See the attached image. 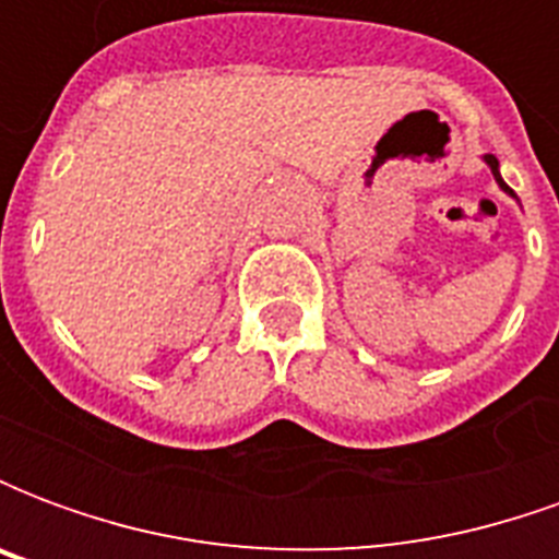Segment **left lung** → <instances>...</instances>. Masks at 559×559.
Here are the masks:
<instances>
[{"mask_svg":"<svg viewBox=\"0 0 559 559\" xmlns=\"http://www.w3.org/2000/svg\"><path fill=\"white\" fill-rule=\"evenodd\" d=\"M485 164H488V167H491L493 179H497V185H500V188H503L506 194H512V197H515V191H512V188H509V185L503 182V176H500V160L493 158V155H485Z\"/></svg>","mask_w":559,"mask_h":559,"instance_id":"8db88e82","label":"left lung"}]
</instances>
